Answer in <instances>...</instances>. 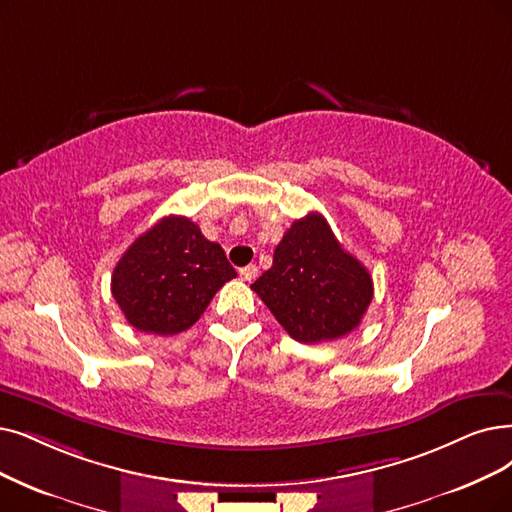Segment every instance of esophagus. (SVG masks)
<instances>
[{"label":"esophagus","mask_w":512,"mask_h":512,"mask_svg":"<svg viewBox=\"0 0 512 512\" xmlns=\"http://www.w3.org/2000/svg\"><path fill=\"white\" fill-rule=\"evenodd\" d=\"M239 277L243 281H254L258 277V267H256V264H248V267L239 269Z\"/></svg>","instance_id":"1"}]
</instances>
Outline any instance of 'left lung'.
Listing matches in <instances>:
<instances>
[{
	"label": "left lung",
	"mask_w": 512,
	"mask_h": 512,
	"mask_svg": "<svg viewBox=\"0 0 512 512\" xmlns=\"http://www.w3.org/2000/svg\"><path fill=\"white\" fill-rule=\"evenodd\" d=\"M252 290L283 330L304 344L353 332L374 298L372 275L344 252L319 212L294 220L275 248L273 267Z\"/></svg>",
	"instance_id": "1"
}]
</instances>
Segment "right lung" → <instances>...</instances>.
Masks as SVG:
<instances>
[{
  "mask_svg": "<svg viewBox=\"0 0 512 512\" xmlns=\"http://www.w3.org/2000/svg\"><path fill=\"white\" fill-rule=\"evenodd\" d=\"M237 277L218 243L185 216H166L119 258L111 292L136 330L174 336L208 309L214 294Z\"/></svg>",
  "mask_w": 512,
  "mask_h": 512,
  "instance_id": "add662e5",
  "label": "right lung"
}]
</instances>
